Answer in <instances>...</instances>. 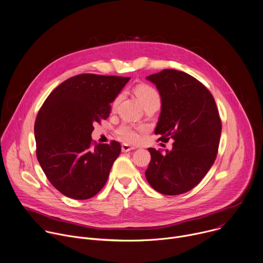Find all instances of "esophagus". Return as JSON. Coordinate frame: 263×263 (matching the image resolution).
<instances>
[{
	"label": "esophagus",
	"instance_id": "1",
	"mask_svg": "<svg viewBox=\"0 0 263 263\" xmlns=\"http://www.w3.org/2000/svg\"><path fill=\"white\" fill-rule=\"evenodd\" d=\"M135 147L134 146H131V145H129V144H123L122 145V151L124 152V153H127V152H130V151H132V149H134Z\"/></svg>",
	"mask_w": 263,
	"mask_h": 263
}]
</instances>
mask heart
Listing matches in <instances>:
<instances>
[{"instance_id":"1","label":"heart","mask_w":263,"mask_h":263,"mask_svg":"<svg viewBox=\"0 0 263 263\" xmlns=\"http://www.w3.org/2000/svg\"><path fill=\"white\" fill-rule=\"evenodd\" d=\"M135 92L139 98L143 107L147 105H152V104H160V96L158 91L151 86L139 85L136 87ZM121 99H122V96L119 95L114 100V102H112V108H116L118 106ZM144 130H145L144 127H136L130 124H124L119 128L118 134L124 141L136 142L139 139V132H142Z\"/></svg>"}]
</instances>
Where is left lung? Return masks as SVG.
Returning a JSON list of instances; mask_svg holds the SVG:
<instances>
[{
	"label": "left lung",
	"instance_id": "1",
	"mask_svg": "<svg viewBox=\"0 0 263 263\" xmlns=\"http://www.w3.org/2000/svg\"><path fill=\"white\" fill-rule=\"evenodd\" d=\"M146 80L156 85L161 100L155 134L174 142L165 153L147 148L151 162L145 178L160 194L181 195L198 185L214 163L221 132L216 104L210 91L186 72L163 69Z\"/></svg>",
	"mask_w": 263,
	"mask_h": 263
}]
</instances>
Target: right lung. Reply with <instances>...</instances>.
I'll return each mask as SVG.
<instances>
[{"mask_svg": "<svg viewBox=\"0 0 263 263\" xmlns=\"http://www.w3.org/2000/svg\"><path fill=\"white\" fill-rule=\"evenodd\" d=\"M129 80L78 74L57 86L42 106L34 125L37 160L62 195L87 200L104 187L121 144H92L93 124L108 119L110 104Z\"/></svg>", "mask_w": 263, "mask_h": 263, "instance_id": "add662e5", "label": "right lung"}]
</instances>
